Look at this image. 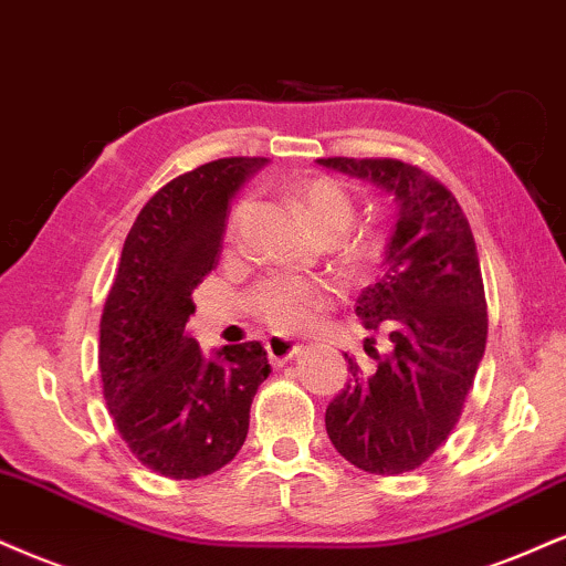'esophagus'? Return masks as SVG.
Wrapping results in <instances>:
<instances>
[{"label":"esophagus","mask_w":566,"mask_h":566,"mask_svg":"<svg viewBox=\"0 0 566 566\" xmlns=\"http://www.w3.org/2000/svg\"><path fill=\"white\" fill-rule=\"evenodd\" d=\"M265 353H269L271 364L274 366H282L284 360L295 358L297 353H303V345L301 343H292V339H284V337H265Z\"/></svg>","instance_id":"esophagus-1"}]
</instances>
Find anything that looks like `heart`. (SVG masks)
I'll list each match as a JSON object with an SVG mask.
<instances>
[{"mask_svg": "<svg viewBox=\"0 0 566 566\" xmlns=\"http://www.w3.org/2000/svg\"><path fill=\"white\" fill-rule=\"evenodd\" d=\"M295 200L308 229L316 237H337L353 221V200L335 179L313 176L295 184ZM240 216V213H237ZM377 253V242L371 237H358L348 248L353 263L371 261ZM253 311L276 332H301L318 318V313L329 303V287L324 282L305 276L276 274L263 279L250 295Z\"/></svg>", "mask_w": 566, "mask_h": 566, "instance_id": "1", "label": "heart"}]
</instances>
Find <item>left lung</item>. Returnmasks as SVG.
<instances>
[{"mask_svg":"<svg viewBox=\"0 0 566 566\" xmlns=\"http://www.w3.org/2000/svg\"><path fill=\"white\" fill-rule=\"evenodd\" d=\"M322 168L366 181L398 206L382 274L356 301L374 369L350 364V382L326 406V434L353 467L403 474L438 451L485 353L488 308L472 229L455 197L392 158H322Z\"/></svg>","mask_w":566,"mask_h":566,"instance_id":"obj_1","label":"left lung"}]
</instances>
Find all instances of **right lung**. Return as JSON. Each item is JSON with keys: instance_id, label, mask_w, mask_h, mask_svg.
I'll list each match as a JSON object with an SVG mask.
<instances>
[{"instance_id": "right-lung-1", "label": "right lung", "mask_w": 566, "mask_h": 566, "mask_svg": "<svg viewBox=\"0 0 566 566\" xmlns=\"http://www.w3.org/2000/svg\"><path fill=\"white\" fill-rule=\"evenodd\" d=\"M265 158H221L168 181L136 216L99 322V374L120 438L171 480L218 472L240 453L271 374L261 343L206 356L187 332L192 292L216 269L231 197Z\"/></svg>"}]
</instances>
